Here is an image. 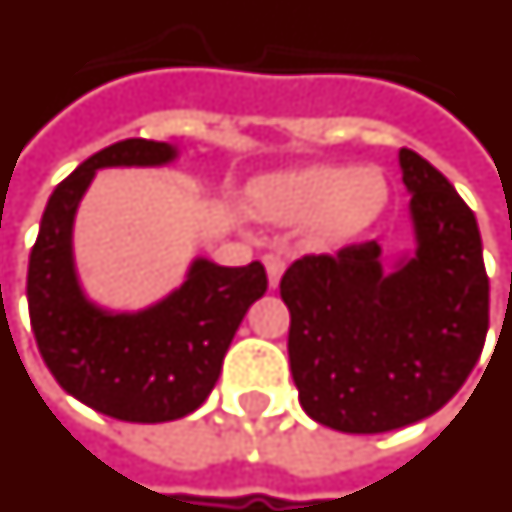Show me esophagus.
<instances>
[{"instance_id":"1","label":"esophagus","mask_w":512,"mask_h":512,"mask_svg":"<svg viewBox=\"0 0 512 512\" xmlns=\"http://www.w3.org/2000/svg\"><path fill=\"white\" fill-rule=\"evenodd\" d=\"M263 263H266V271H268V285L279 287V279H282V274H285V260L271 252V255L263 257Z\"/></svg>"}]
</instances>
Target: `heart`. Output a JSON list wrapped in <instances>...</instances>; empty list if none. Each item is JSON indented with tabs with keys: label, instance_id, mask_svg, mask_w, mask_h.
Here are the masks:
<instances>
[{
	"label": "heart",
	"instance_id": "heart-1",
	"mask_svg": "<svg viewBox=\"0 0 512 512\" xmlns=\"http://www.w3.org/2000/svg\"><path fill=\"white\" fill-rule=\"evenodd\" d=\"M257 219L287 225L304 222V241L312 249H333L361 236L388 203V184L380 170L309 165L257 179L246 192Z\"/></svg>",
	"mask_w": 512,
	"mask_h": 512
}]
</instances>
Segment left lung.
<instances>
[{
    "mask_svg": "<svg viewBox=\"0 0 512 512\" xmlns=\"http://www.w3.org/2000/svg\"><path fill=\"white\" fill-rule=\"evenodd\" d=\"M418 249L382 271L377 241L306 255L279 293L290 372L306 415L344 434H382L445 407L488 333V276L472 208L442 173L399 151Z\"/></svg>",
    "mask_w": 512,
    "mask_h": 512,
    "instance_id": "obj_1",
    "label": "left lung"
}]
</instances>
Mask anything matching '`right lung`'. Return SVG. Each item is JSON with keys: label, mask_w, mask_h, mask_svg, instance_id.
Returning <instances> with one entry per match:
<instances>
[{"label": "right lung", "mask_w": 512, "mask_h": 512, "mask_svg": "<svg viewBox=\"0 0 512 512\" xmlns=\"http://www.w3.org/2000/svg\"><path fill=\"white\" fill-rule=\"evenodd\" d=\"M176 154V146L146 138L92 154L48 198L29 255L26 301L45 366L70 396L127 423H165L198 410L246 309L268 290L257 260L225 268L198 257L184 285L143 312H105L83 295L73 222L94 173L165 165Z\"/></svg>", "instance_id": "1"}]
</instances>
